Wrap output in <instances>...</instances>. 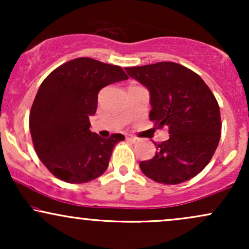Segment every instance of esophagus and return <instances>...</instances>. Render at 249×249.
I'll use <instances>...</instances> for the list:
<instances>
[{
	"label": "esophagus",
	"instance_id": "1",
	"mask_svg": "<svg viewBox=\"0 0 249 249\" xmlns=\"http://www.w3.org/2000/svg\"><path fill=\"white\" fill-rule=\"evenodd\" d=\"M126 139H127L128 142H133V144H136V142H138V138H136V137H133V136H127Z\"/></svg>",
	"mask_w": 249,
	"mask_h": 249
}]
</instances>
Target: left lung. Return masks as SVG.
Wrapping results in <instances>:
<instances>
[{
  "instance_id": "left-lung-1",
  "label": "left lung",
  "mask_w": 249,
  "mask_h": 249,
  "mask_svg": "<svg viewBox=\"0 0 249 249\" xmlns=\"http://www.w3.org/2000/svg\"><path fill=\"white\" fill-rule=\"evenodd\" d=\"M150 92V121L168 127L170 138L139 167L157 182L176 185L201 172L220 141L221 119L215 97L201 77L184 65L159 62L126 68Z\"/></svg>"
}]
</instances>
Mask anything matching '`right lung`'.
Masks as SVG:
<instances>
[{
	"instance_id": "1",
	"label": "right lung",
	"mask_w": 249,
	"mask_h": 249,
	"mask_svg": "<svg viewBox=\"0 0 249 249\" xmlns=\"http://www.w3.org/2000/svg\"><path fill=\"white\" fill-rule=\"evenodd\" d=\"M121 67L82 57L58 67L43 81L29 117L34 147L53 176L83 184L107 171L121 133L105 139L90 131L103 88L127 79Z\"/></svg>"
}]
</instances>
